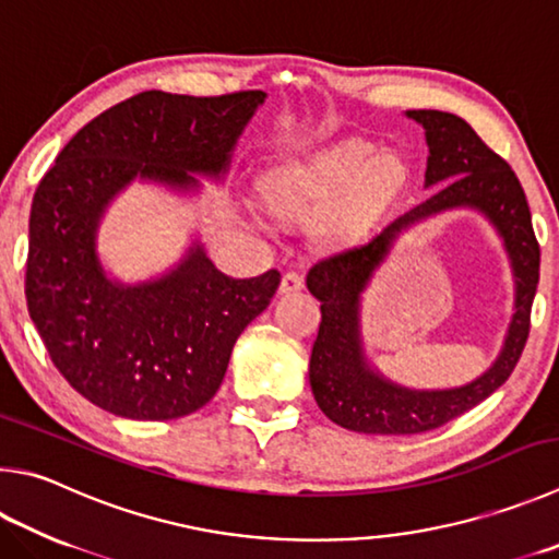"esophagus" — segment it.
Here are the masks:
<instances>
[{"label":"esophagus","mask_w":559,"mask_h":559,"mask_svg":"<svg viewBox=\"0 0 559 559\" xmlns=\"http://www.w3.org/2000/svg\"><path fill=\"white\" fill-rule=\"evenodd\" d=\"M302 288H306V281H302L300 273H296V271H288L286 276L281 278V288H278V293H281V296H288V293H298V290H302Z\"/></svg>","instance_id":"esophagus-1"}]
</instances>
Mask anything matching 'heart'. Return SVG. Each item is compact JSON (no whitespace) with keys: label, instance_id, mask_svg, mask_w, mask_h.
I'll list each match as a JSON object with an SVG mask.
<instances>
[{"label":"heart","instance_id":"obj_1","mask_svg":"<svg viewBox=\"0 0 559 559\" xmlns=\"http://www.w3.org/2000/svg\"><path fill=\"white\" fill-rule=\"evenodd\" d=\"M408 166L395 151L371 154L367 144H337L298 164L271 170L261 180V198L278 217H306L328 207L320 235L340 237L367 225L399 195Z\"/></svg>","mask_w":559,"mask_h":559}]
</instances>
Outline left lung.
Segmentation results:
<instances>
[{
  "mask_svg": "<svg viewBox=\"0 0 559 559\" xmlns=\"http://www.w3.org/2000/svg\"><path fill=\"white\" fill-rule=\"evenodd\" d=\"M428 141L425 188L440 186L418 207L395 217L369 241L314 263L308 290L320 300L322 322L310 354V385L320 411L342 428L367 435H415L440 428L506 383L519 364L540 278L531 210L519 178L506 160L476 136L462 117L438 109H411ZM476 209L492 222L510 253L516 298L500 357L481 378L440 392H415L370 367L360 337V293L388 255L400 231L448 209Z\"/></svg>",
  "mask_w": 559,
  "mask_h": 559,
  "instance_id": "8db88e82",
  "label": "left lung"
}]
</instances>
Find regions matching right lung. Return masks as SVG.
I'll return each mask as SVG.
<instances>
[{
    "label": "right lung",
    "mask_w": 559,
    "mask_h": 559,
    "mask_svg": "<svg viewBox=\"0 0 559 559\" xmlns=\"http://www.w3.org/2000/svg\"><path fill=\"white\" fill-rule=\"evenodd\" d=\"M266 93L219 97L148 90L109 107L68 141L40 178L28 219V314L73 389L119 418L174 420L200 411L225 379L235 342L269 308L271 269L231 278L192 241L164 276L109 278L97 231L134 180L198 192L222 180Z\"/></svg>",
    "instance_id": "add662e5"
}]
</instances>
